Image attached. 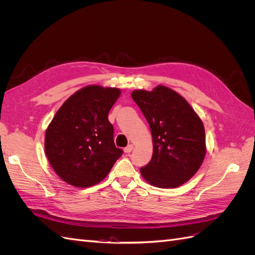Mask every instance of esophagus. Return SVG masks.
I'll list each match as a JSON object with an SVG mask.
<instances>
[{
	"label": "esophagus",
	"mask_w": 255,
	"mask_h": 255,
	"mask_svg": "<svg viewBox=\"0 0 255 255\" xmlns=\"http://www.w3.org/2000/svg\"><path fill=\"white\" fill-rule=\"evenodd\" d=\"M133 148H134L133 144H128V145H127L126 148H125V152H126V153H130V152H132Z\"/></svg>",
	"instance_id": "1"
}]
</instances>
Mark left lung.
Instances as JSON below:
<instances>
[{
	"label": "left lung",
	"instance_id": "1",
	"mask_svg": "<svg viewBox=\"0 0 255 255\" xmlns=\"http://www.w3.org/2000/svg\"><path fill=\"white\" fill-rule=\"evenodd\" d=\"M132 98L148 121L153 139V155L140 168L141 175L159 188L181 186L194 176L205 156L201 119L186 100L165 86L135 90Z\"/></svg>",
	"mask_w": 255,
	"mask_h": 255
}]
</instances>
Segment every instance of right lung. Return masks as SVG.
<instances>
[{
    "label": "right lung",
    "instance_id": "1",
    "mask_svg": "<svg viewBox=\"0 0 255 255\" xmlns=\"http://www.w3.org/2000/svg\"><path fill=\"white\" fill-rule=\"evenodd\" d=\"M120 94L117 88L91 85L75 92L54 116L45 132L44 150L61 180L76 187L92 186L122 155L109 121Z\"/></svg>",
    "mask_w": 255,
    "mask_h": 255
}]
</instances>
